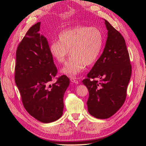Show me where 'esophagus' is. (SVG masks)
<instances>
[{
    "instance_id": "esophagus-1",
    "label": "esophagus",
    "mask_w": 146,
    "mask_h": 146,
    "mask_svg": "<svg viewBox=\"0 0 146 146\" xmlns=\"http://www.w3.org/2000/svg\"><path fill=\"white\" fill-rule=\"evenodd\" d=\"M70 80H71L72 82H73V83L76 84H78L79 83V81L76 78H71V79H70Z\"/></svg>"
}]
</instances>
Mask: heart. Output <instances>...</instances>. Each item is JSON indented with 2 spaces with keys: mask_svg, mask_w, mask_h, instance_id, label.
<instances>
[{
  "mask_svg": "<svg viewBox=\"0 0 146 146\" xmlns=\"http://www.w3.org/2000/svg\"><path fill=\"white\" fill-rule=\"evenodd\" d=\"M59 41H52L49 46L51 56L59 64H63L72 54L61 72L76 78L84 71L85 65L91 66L100 55L103 46V35L94 26H77L62 31L58 35Z\"/></svg>",
  "mask_w": 146,
  "mask_h": 146,
  "instance_id": "1",
  "label": "heart"
}]
</instances>
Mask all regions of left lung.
Instances as JSON below:
<instances>
[{
	"label": "left lung",
	"instance_id": "8db88e82",
	"mask_svg": "<svg viewBox=\"0 0 146 146\" xmlns=\"http://www.w3.org/2000/svg\"><path fill=\"white\" fill-rule=\"evenodd\" d=\"M105 23L108 38L104 52L82 80L89 91L88 112L100 119L111 117L122 106L132 73L125 39L108 21Z\"/></svg>",
	"mask_w": 146,
	"mask_h": 146
}]
</instances>
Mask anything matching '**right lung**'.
<instances>
[{"instance_id":"add662e5","label":"right lung","mask_w":146,"mask_h":146,"mask_svg":"<svg viewBox=\"0 0 146 146\" xmlns=\"http://www.w3.org/2000/svg\"><path fill=\"white\" fill-rule=\"evenodd\" d=\"M40 23L32 26L18 46L15 82L26 110L37 120L48 123L62 116L70 80L62 75L52 83L58 70L46 38L39 33Z\"/></svg>"}]
</instances>
